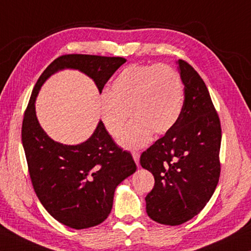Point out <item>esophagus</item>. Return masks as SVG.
Returning a JSON list of instances; mask_svg holds the SVG:
<instances>
[{"mask_svg": "<svg viewBox=\"0 0 251 251\" xmlns=\"http://www.w3.org/2000/svg\"><path fill=\"white\" fill-rule=\"evenodd\" d=\"M131 155H133V158H134V160H135L136 165H137V166H139V157H141V155H139V152L134 151Z\"/></svg>", "mask_w": 251, "mask_h": 251, "instance_id": "34e87169", "label": "esophagus"}]
</instances>
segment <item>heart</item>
<instances>
[{"label": "heart", "instance_id": "b5f03b06", "mask_svg": "<svg viewBox=\"0 0 251 251\" xmlns=\"http://www.w3.org/2000/svg\"><path fill=\"white\" fill-rule=\"evenodd\" d=\"M184 85L180 75L166 64L130 65L110 85L100 103V121L117 137L130 116L134 122L118 138L127 150H138L151 141L152 131L167 133L180 116Z\"/></svg>", "mask_w": 251, "mask_h": 251}]
</instances>
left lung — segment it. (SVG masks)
Instances as JSON below:
<instances>
[{
    "instance_id": "obj_1",
    "label": "left lung",
    "mask_w": 251,
    "mask_h": 251,
    "mask_svg": "<svg viewBox=\"0 0 251 251\" xmlns=\"http://www.w3.org/2000/svg\"><path fill=\"white\" fill-rule=\"evenodd\" d=\"M185 100L176 124L141 156L155 185L147 195V215L177 226L198 215L209 201L220 175L222 127L202 78L178 59Z\"/></svg>"
}]
</instances>
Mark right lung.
<instances>
[{
    "label": "right lung",
    "mask_w": 251,
    "mask_h": 251,
    "mask_svg": "<svg viewBox=\"0 0 251 251\" xmlns=\"http://www.w3.org/2000/svg\"><path fill=\"white\" fill-rule=\"evenodd\" d=\"M124 57L71 54L55 59L40 76L24 114L22 143L36 196L49 214L74 229L94 227L110 214L116 187L136 172L130 152L118 147L99 122L94 133L77 145L55 142L36 116L42 85L63 70H77L104 85L124 64Z\"/></svg>",
    "instance_id": "add662e5"
}]
</instances>
